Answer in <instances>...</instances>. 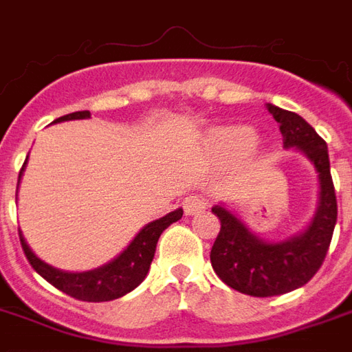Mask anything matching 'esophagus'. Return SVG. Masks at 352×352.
<instances>
[{"label":"esophagus","instance_id":"1","mask_svg":"<svg viewBox=\"0 0 352 352\" xmlns=\"http://www.w3.org/2000/svg\"><path fill=\"white\" fill-rule=\"evenodd\" d=\"M207 207V198L201 194H190L183 199V209L186 214H198Z\"/></svg>","mask_w":352,"mask_h":352}]
</instances>
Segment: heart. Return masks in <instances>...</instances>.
I'll list each match as a JSON object with an SVG mask.
<instances>
[{"label": "heart", "instance_id": "1", "mask_svg": "<svg viewBox=\"0 0 352 352\" xmlns=\"http://www.w3.org/2000/svg\"><path fill=\"white\" fill-rule=\"evenodd\" d=\"M256 133L251 128L237 126V128H228V130L217 133L213 138V146L226 151V153H249L256 146Z\"/></svg>", "mask_w": 352, "mask_h": 352}]
</instances>
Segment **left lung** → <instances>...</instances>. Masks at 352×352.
Listing matches in <instances>:
<instances>
[{
    "label": "left lung",
    "instance_id": "1",
    "mask_svg": "<svg viewBox=\"0 0 352 352\" xmlns=\"http://www.w3.org/2000/svg\"><path fill=\"white\" fill-rule=\"evenodd\" d=\"M267 111L279 122L283 146L300 151L313 164L318 199L309 224L283 241H267L224 206L213 207V213L221 219V232L211 249L214 273L230 288L256 298L287 294L311 280L324 262L338 221V201L324 139L292 111L272 103Z\"/></svg>",
    "mask_w": 352,
    "mask_h": 352
}]
</instances>
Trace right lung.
<instances>
[{"label": "right lung", "instance_id": "1", "mask_svg": "<svg viewBox=\"0 0 352 352\" xmlns=\"http://www.w3.org/2000/svg\"><path fill=\"white\" fill-rule=\"evenodd\" d=\"M80 118H90V111H77V113H72V115L60 116L54 122L80 120ZM26 164L28 158L22 169H20L19 184L20 179H22V173L26 169ZM181 217H183V209L179 207V209L171 211L166 217L148 222L139 230L138 236L131 239L130 245L118 256H115L107 264L88 270V272H64V270H58L54 265L43 262L30 249V245L26 243V239H24L20 230L19 234L22 249L26 252V258L30 260L32 267L41 275L43 279L49 280L52 287H56L58 290L69 294L72 298L82 300V302H111V300H116V298H122L124 294L131 292L133 288H138L143 283L146 273L151 270V262L154 258L156 243L160 239L162 232L168 228L169 224L179 221Z\"/></svg>", "mask_w": 352, "mask_h": 352}]
</instances>
